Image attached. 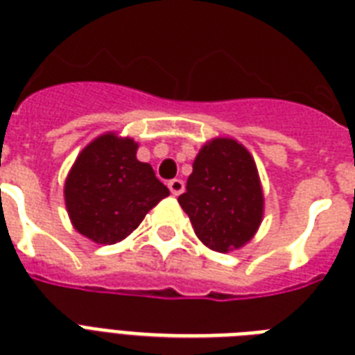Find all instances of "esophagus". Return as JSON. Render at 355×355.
<instances>
[{
  "instance_id": "esophagus-1",
  "label": "esophagus",
  "mask_w": 355,
  "mask_h": 355,
  "mask_svg": "<svg viewBox=\"0 0 355 355\" xmlns=\"http://www.w3.org/2000/svg\"><path fill=\"white\" fill-rule=\"evenodd\" d=\"M168 189H170V192L174 194V196H180L181 192L185 191V183H183V180H170Z\"/></svg>"
}]
</instances>
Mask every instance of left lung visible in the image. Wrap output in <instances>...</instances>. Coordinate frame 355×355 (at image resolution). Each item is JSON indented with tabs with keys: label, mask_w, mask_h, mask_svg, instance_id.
<instances>
[{
	"label": "left lung",
	"mask_w": 355,
	"mask_h": 355,
	"mask_svg": "<svg viewBox=\"0 0 355 355\" xmlns=\"http://www.w3.org/2000/svg\"><path fill=\"white\" fill-rule=\"evenodd\" d=\"M205 246L226 254L254 237L263 218V191L248 150L215 139L200 150L178 198Z\"/></svg>",
	"instance_id": "1"
}]
</instances>
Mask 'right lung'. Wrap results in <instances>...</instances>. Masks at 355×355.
<instances>
[{
  "mask_svg": "<svg viewBox=\"0 0 355 355\" xmlns=\"http://www.w3.org/2000/svg\"><path fill=\"white\" fill-rule=\"evenodd\" d=\"M137 144L107 133L92 140L66 178L64 200L73 227L100 244L128 237L153 205L168 196Z\"/></svg>",
  "mask_w": 355,
  "mask_h": 355,
  "instance_id": "right-lung-1",
  "label": "right lung"
}]
</instances>
